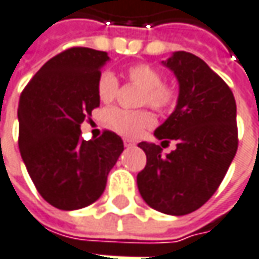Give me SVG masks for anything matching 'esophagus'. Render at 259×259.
Masks as SVG:
<instances>
[{
	"instance_id": "esophagus-1",
	"label": "esophagus",
	"mask_w": 259,
	"mask_h": 259,
	"mask_svg": "<svg viewBox=\"0 0 259 259\" xmlns=\"http://www.w3.org/2000/svg\"><path fill=\"white\" fill-rule=\"evenodd\" d=\"M123 143H124V146L126 147L135 146V142H133V140H130V139H123Z\"/></svg>"
}]
</instances>
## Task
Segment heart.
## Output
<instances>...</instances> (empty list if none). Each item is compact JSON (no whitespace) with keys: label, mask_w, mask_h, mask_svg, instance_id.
Segmentation results:
<instances>
[{"label":"heart","mask_w":259,"mask_h":259,"mask_svg":"<svg viewBox=\"0 0 259 259\" xmlns=\"http://www.w3.org/2000/svg\"><path fill=\"white\" fill-rule=\"evenodd\" d=\"M126 77L132 84L142 89L139 97L140 106H150L157 112H170L179 100L178 89L172 84L163 83L162 73L146 63L133 64L126 70ZM119 90V81L110 71H104L97 81V94L103 103L114 100ZM155 119L147 110H124L110 109L106 113V124L124 138H138L149 127Z\"/></svg>","instance_id":"b5f03b06"}]
</instances>
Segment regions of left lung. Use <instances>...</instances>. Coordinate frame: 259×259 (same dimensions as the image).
<instances>
[{
  "mask_svg": "<svg viewBox=\"0 0 259 259\" xmlns=\"http://www.w3.org/2000/svg\"><path fill=\"white\" fill-rule=\"evenodd\" d=\"M163 66L179 81V100L155 136L176 140V149L163 156L155 143H139L147 160L138 188L150 208L181 217L209 201L235 157L236 104L227 83L195 54L176 51Z\"/></svg>",
  "mask_w": 259,
  "mask_h": 259,
  "instance_id": "left-lung-1",
  "label": "left lung"
}]
</instances>
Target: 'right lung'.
Listing matches in <instances>:
<instances>
[{"instance_id": "right-lung-1", "label": "right lung", "mask_w": 259, "mask_h": 259, "mask_svg": "<svg viewBox=\"0 0 259 259\" xmlns=\"http://www.w3.org/2000/svg\"><path fill=\"white\" fill-rule=\"evenodd\" d=\"M104 51L73 47L49 60L25 85L18 103V146L41 196L63 210L85 208L106 188L123 152L110 130L81 139V123L100 106L97 81Z\"/></svg>"}]
</instances>
